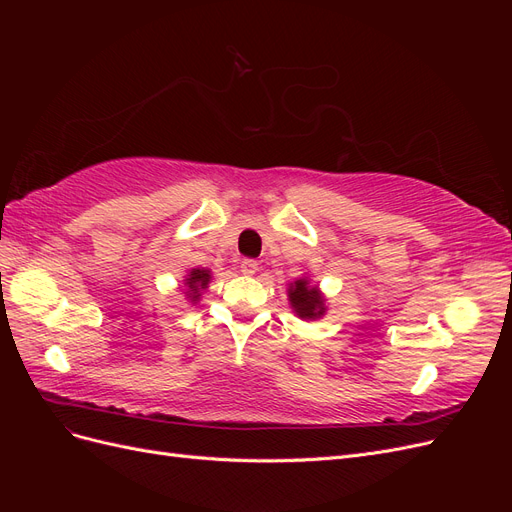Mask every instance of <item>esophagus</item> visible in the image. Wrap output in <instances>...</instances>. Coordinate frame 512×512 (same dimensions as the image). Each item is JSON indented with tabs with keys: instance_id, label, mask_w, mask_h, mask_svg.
<instances>
[{
	"instance_id": "34e87169",
	"label": "esophagus",
	"mask_w": 512,
	"mask_h": 512,
	"mask_svg": "<svg viewBox=\"0 0 512 512\" xmlns=\"http://www.w3.org/2000/svg\"><path fill=\"white\" fill-rule=\"evenodd\" d=\"M256 271H258V262H256V260L247 258V260L241 262V273H243V275H254Z\"/></svg>"
}]
</instances>
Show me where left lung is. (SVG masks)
Here are the masks:
<instances>
[{
    "label": "left lung",
    "instance_id": "left-lung-1",
    "mask_svg": "<svg viewBox=\"0 0 512 512\" xmlns=\"http://www.w3.org/2000/svg\"><path fill=\"white\" fill-rule=\"evenodd\" d=\"M288 303L292 312L301 320H320L327 314V297H324L316 284H312L307 275L299 277V280H294L288 286Z\"/></svg>",
    "mask_w": 512,
    "mask_h": 512
}]
</instances>
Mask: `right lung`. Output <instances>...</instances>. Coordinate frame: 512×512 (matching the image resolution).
I'll list each match as a JSON object with an SVG mask.
<instances>
[{
	"mask_svg": "<svg viewBox=\"0 0 512 512\" xmlns=\"http://www.w3.org/2000/svg\"><path fill=\"white\" fill-rule=\"evenodd\" d=\"M211 269H205V267H196V269H190L188 273H185L183 277V294L185 299H188L190 303H198L200 297H203V292L209 288V282H211Z\"/></svg>",
	"mask_w": 512,
	"mask_h": 512,
	"instance_id": "1",
	"label": "right lung"
}]
</instances>
